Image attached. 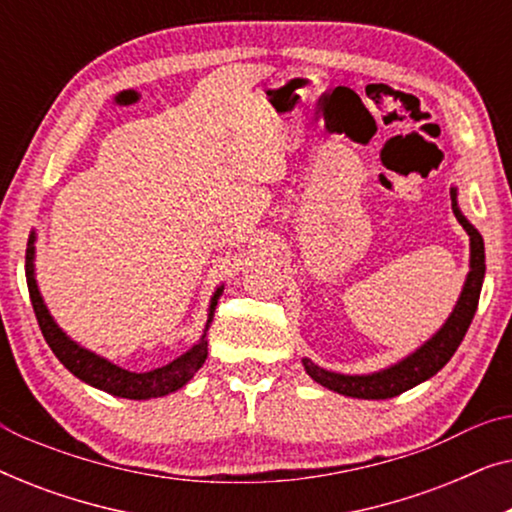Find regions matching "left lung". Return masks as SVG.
Returning <instances> with one entry per match:
<instances>
[{
	"label": "left lung",
	"mask_w": 512,
	"mask_h": 512,
	"mask_svg": "<svg viewBox=\"0 0 512 512\" xmlns=\"http://www.w3.org/2000/svg\"><path fill=\"white\" fill-rule=\"evenodd\" d=\"M454 195L457 193L452 191L454 214H457L459 223L464 226L468 237H471V272H468L464 291H461L459 303L454 307L452 317L447 319V324L422 349H417L415 354L408 356V359L375 375L328 373V370L314 366L312 361L305 359V370L312 375V380L338 391V394L354 398H375V401H380V398H394L403 394V391L417 387L419 382L429 380V377L436 375L452 359L461 345V340H464L468 326H471L475 310H478L482 279H485V242H482V235L478 230L461 216Z\"/></svg>",
	"instance_id": "8db88e82"
}]
</instances>
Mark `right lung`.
<instances>
[{
  "instance_id": "obj_1",
  "label": "right lung",
  "mask_w": 512,
  "mask_h": 512,
  "mask_svg": "<svg viewBox=\"0 0 512 512\" xmlns=\"http://www.w3.org/2000/svg\"><path fill=\"white\" fill-rule=\"evenodd\" d=\"M25 275H27V291H30V300L34 307V317L39 321L41 333L48 347L53 349V354L58 356V361L65 366L69 373L79 377V380L93 384V387L107 391L111 396L132 398V401H146V398H158L165 394H172L184 387L191 377L202 368V363L207 359V340L202 335L200 345H195L191 352H186L179 359L167 363L163 368L151 370V373H130L114 366V363L100 359L88 349H83L67 338L65 333L55 326V321L48 314L44 300L39 296L37 279H34V235L27 242V256H25ZM221 296V289L214 293L212 298V310H209V321H212L214 305ZM207 321V324H209Z\"/></svg>"
}]
</instances>
